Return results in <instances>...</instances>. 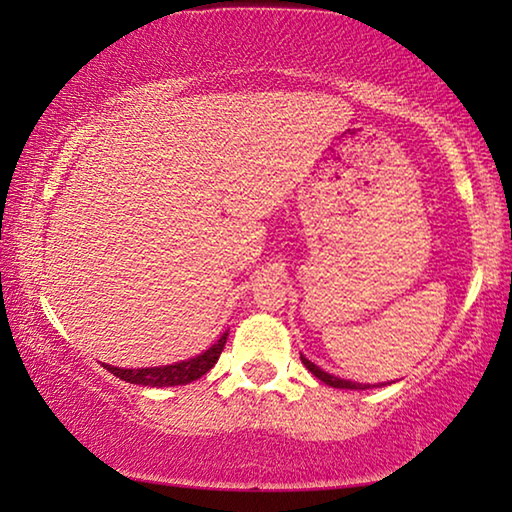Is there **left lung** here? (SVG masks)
<instances>
[{"instance_id":"left-lung-1","label":"left lung","mask_w":512,"mask_h":512,"mask_svg":"<svg viewBox=\"0 0 512 512\" xmlns=\"http://www.w3.org/2000/svg\"><path fill=\"white\" fill-rule=\"evenodd\" d=\"M300 361L305 363V368L311 372V375L318 377L320 381H323V384L332 386V388H350V391H366V388H372L370 384H359V381H350V379H341V377L329 375V372H325L323 368H318L314 361H309L305 354H300ZM379 386H384V384H379Z\"/></svg>"}]
</instances>
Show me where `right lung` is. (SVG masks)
I'll list each match as a JSON object with an SVG mask.
<instances>
[{"instance_id":"right-lung-1","label":"right lung","mask_w":512,"mask_h":512,"mask_svg":"<svg viewBox=\"0 0 512 512\" xmlns=\"http://www.w3.org/2000/svg\"><path fill=\"white\" fill-rule=\"evenodd\" d=\"M228 341V329L216 339L205 352L196 354V357L178 363H169V366H153V368H117L101 363L103 368L112 375L128 381V384L137 386H151V388H164V386H185L192 381L201 379L207 370L214 368V363L219 361L221 352Z\"/></svg>"}]
</instances>
